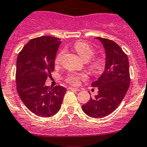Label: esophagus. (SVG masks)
<instances>
[{
    "label": "esophagus",
    "instance_id": "1",
    "mask_svg": "<svg viewBox=\"0 0 147 147\" xmlns=\"http://www.w3.org/2000/svg\"><path fill=\"white\" fill-rule=\"evenodd\" d=\"M68 89L70 90H76V91H80L79 88H76V87H69Z\"/></svg>",
    "mask_w": 147,
    "mask_h": 147
}]
</instances>
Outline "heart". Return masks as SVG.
<instances>
[{
	"instance_id": "1",
	"label": "heart",
	"mask_w": 147,
	"mask_h": 147,
	"mask_svg": "<svg viewBox=\"0 0 147 147\" xmlns=\"http://www.w3.org/2000/svg\"><path fill=\"white\" fill-rule=\"evenodd\" d=\"M74 48L76 50L77 53L79 54V55L85 61L90 60L92 57H94V53H95V51H94L92 46H91L87 42H82V41L75 42V45H74ZM64 53L65 50H61L57 55L55 60L56 64H59L60 63ZM102 67H103V63L101 60H98V59L94 60L92 63V68L95 72H100L102 69ZM86 78H87V76L84 74H78L75 73V72H72V73L69 74L67 76L66 81L71 84L78 85L80 83V80L85 79Z\"/></svg>"
}]
</instances>
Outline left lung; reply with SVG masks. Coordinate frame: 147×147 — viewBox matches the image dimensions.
Segmentation results:
<instances>
[{"instance_id":"obj_1","label":"left lung","mask_w":147,"mask_h":147,"mask_svg":"<svg viewBox=\"0 0 147 147\" xmlns=\"http://www.w3.org/2000/svg\"><path fill=\"white\" fill-rule=\"evenodd\" d=\"M106 53L105 69L98 80L92 83L98 94L82 105V110L93 118H102L113 112L124 99L130 84L128 57L117 44L107 38H97Z\"/></svg>"}]
</instances>
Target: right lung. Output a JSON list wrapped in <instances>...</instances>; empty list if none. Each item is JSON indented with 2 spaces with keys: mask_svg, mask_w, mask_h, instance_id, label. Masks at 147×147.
<instances>
[{
  "mask_svg": "<svg viewBox=\"0 0 147 147\" xmlns=\"http://www.w3.org/2000/svg\"><path fill=\"white\" fill-rule=\"evenodd\" d=\"M60 39L42 36L28 41L19 53L16 62L17 91L30 112L42 117L55 115L61 107L66 89L45 85L55 69L56 53Z\"/></svg>",
  "mask_w": 147,
  "mask_h": 147,
  "instance_id": "right-lung-1",
  "label": "right lung"
}]
</instances>
